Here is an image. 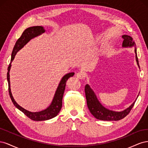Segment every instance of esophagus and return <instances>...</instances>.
Here are the masks:
<instances>
[{
	"label": "esophagus",
	"instance_id": "esophagus-1",
	"mask_svg": "<svg viewBox=\"0 0 148 148\" xmlns=\"http://www.w3.org/2000/svg\"><path fill=\"white\" fill-rule=\"evenodd\" d=\"M85 77H86V75H85V73L83 72V71H79L77 74V77L80 79H83Z\"/></svg>",
	"mask_w": 148,
	"mask_h": 148
}]
</instances>
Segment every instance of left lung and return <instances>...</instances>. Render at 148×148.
I'll return each instance as SVG.
<instances>
[{
  "label": "left lung",
  "instance_id": "8db88e82",
  "mask_svg": "<svg viewBox=\"0 0 148 148\" xmlns=\"http://www.w3.org/2000/svg\"><path fill=\"white\" fill-rule=\"evenodd\" d=\"M122 38L123 39L122 43L123 47H132L136 46L135 42L133 41V38L130 36L123 35ZM135 52L136 54L135 56L137 64L140 68L137 57L136 48L135 49ZM84 90L88 109L94 117L98 120L104 121H117L122 119L129 114L136 101V99L130 106L121 112H115L106 109L101 104L99 101H98L95 92L92 90L89 85L86 84L85 86Z\"/></svg>",
  "mask_w": 148,
  "mask_h": 148
}]
</instances>
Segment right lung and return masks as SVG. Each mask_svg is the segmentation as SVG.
Returning a JSON list of instances; mask_svg holds the SVG:
<instances>
[{
	"mask_svg": "<svg viewBox=\"0 0 148 148\" xmlns=\"http://www.w3.org/2000/svg\"><path fill=\"white\" fill-rule=\"evenodd\" d=\"M44 32H45V29H44L42 26H32V27H29L27 29H26L23 31V33H22L20 38L16 41L15 45L14 47H13V51L12 53L10 63L8 67V72L7 75V81L8 84V92H9V95L12 102L13 103V104H14V106L17 109H18L25 115L27 116L28 118L34 121L46 120L55 117L57 115V114H59L62 108V98H63L64 93L65 91L66 81L69 79L70 77H73L75 74L73 72H71L67 73L65 76H64L63 78L61 79L59 86L57 87L52 103L45 110H43L40 112H31L26 110V109H23V107H21L20 106H19L16 102L15 99H13L11 92L9 74V71L12 66L11 63L13 60V59H14L15 56L18 51H19L20 49L23 47L26 44H27L31 39L38 36L42 34Z\"/></svg>",
	"mask_w": 148,
	"mask_h": 148,
	"instance_id": "1",
	"label": "right lung"
}]
</instances>
